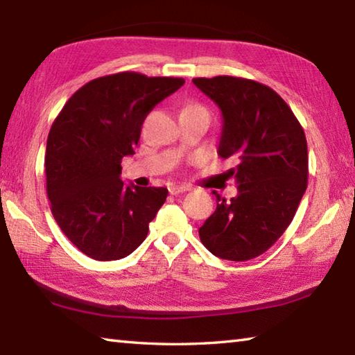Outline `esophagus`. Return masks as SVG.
<instances>
[{
	"instance_id": "esophagus-1",
	"label": "esophagus",
	"mask_w": 355,
	"mask_h": 355,
	"mask_svg": "<svg viewBox=\"0 0 355 355\" xmlns=\"http://www.w3.org/2000/svg\"><path fill=\"white\" fill-rule=\"evenodd\" d=\"M189 191V186H184V184H171L169 186V192L172 196H177V194H182V192Z\"/></svg>"
}]
</instances>
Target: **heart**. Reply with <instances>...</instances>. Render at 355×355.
I'll return each instance as SVG.
<instances>
[{
  "label": "heart",
  "mask_w": 355,
  "mask_h": 355,
  "mask_svg": "<svg viewBox=\"0 0 355 355\" xmlns=\"http://www.w3.org/2000/svg\"><path fill=\"white\" fill-rule=\"evenodd\" d=\"M186 108H202V107H198V105H188ZM202 110H203V108H202Z\"/></svg>",
  "instance_id": "heart-1"
}]
</instances>
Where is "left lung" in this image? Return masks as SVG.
I'll list each match as a JSON object with an SVG mask.
<instances>
[{
    "label": "left lung",
    "mask_w": 355,
    "mask_h": 355,
    "mask_svg": "<svg viewBox=\"0 0 355 355\" xmlns=\"http://www.w3.org/2000/svg\"><path fill=\"white\" fill-rule=\"evenodd\" d=\"M192 82L222 112L217 153L237 161L228 171L237 196H216L217 208L198 228L200 241L222 259H253L282 236L306 192L304 130L284 99L259 82L231 76Z\"/></svg>",
    "instance_id": "8db88e82"
}]
</instances>
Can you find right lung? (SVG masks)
<instances>
[{"instance_id": "obj_1", "label": "right lung", "mask_w": 355, "mask_h": 355, "mask_svg": "<svg viewBox=\"0 0 355 355\" xmlns=\"http://www.w3.org/2000/svg\"><path fill=\"white\" fill-rule=\"evenodd\" d=\"M183 83L130 71L99 77L77 89L53 122L44 155L51 211L88 257L122 259L147 237L169 192L125 186L121 161L135 153L146 116Z\"/></svg>"}]
</instances>
